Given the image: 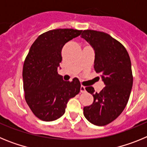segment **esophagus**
Segmentation results:
<instances>
[{
	"instance_id": "obj_1",
	"label": "esophagus",
	"mask_w": 147,
	"mask_h": 147,
	"mask_svg": "<svg viewBox=\"0 0 147 147\" xmlns=\"http://www.w3.org/2000/svg\"><path fill=\"white\" fill-rule=\"evenodd\" d=\"M85 91H86V90H85V88L82 85L81 88H80V92H81V93H85Z\"/></svg>"
}]
</instances>
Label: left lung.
<instances>
[{"label": "left lung", "instance_id": "obj_1", "mask_svg": "<svg viewBox=\"0 0 147 147\" xmlns=\"http://www.w3.org/2000/svg\"><path fill=\"white\" fill-rule=\"evenodd\" d=\"M81 37L94 50V69L105 85L100 93L93 87L85 88L93 102L84 107V115L94 125H107L119 117L129 100L133 82L130 58L124 45L108 34L84 30Z\"/></svg>", "mask_w": 147, "mask_h": 147}]
</instances>
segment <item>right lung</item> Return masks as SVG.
<instances>
[{"instance_id":"obj_1","label":"right lung","mask_w":147,"mask_h":147,"mask_svg":"<svg viewBox=\"0 0 147 147\" xmlns=\"http://www.w3.org/2000/svg\"><path fill=\"white\" fill-rule=\"evenodd\" d=\"M82 32L73 28L51 30L40 35L30 48L23 64V90L28 107L40 120L51 121L60 118L68 100L80 93L77 78L64 81L57 68L62 47Z\"/></svg>"}]
</instances>
